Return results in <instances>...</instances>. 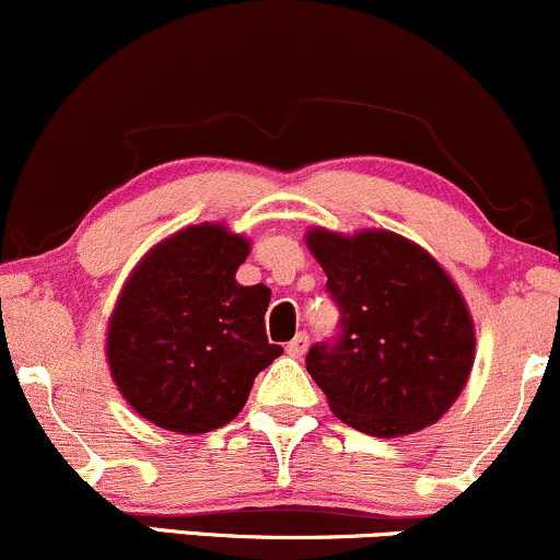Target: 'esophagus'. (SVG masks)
Masks as SVG:
<instances>
[{"mask_svg":"<svg viewBox=\"0 0 560 560\" xmlns=\"http://www.w3.org/2000/svg\"><path fill=\"white\" fill-rule=\"evenodd\" d=\"M306 348H308V335H306V332H299V335H295V338L291 340V343L285 346V351L291 353L293 359H301V357H304V353H306Z\"/></svg>","mask_w":560,"mask_h":560,"instance_id":"1","label":"esophagus"}]
</instances>
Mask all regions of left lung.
I'll list each match as a JSON object with an SVG mask.
<instances>
[{"label":"left lung","mask_w":560,"mask_h":560,"mask_svg":"<svg viewBox=\"0 0 560 560\" xmlns=\"http://www.w3.org/2000/svg\"><path fill=\"white\" fill-rule=\"evenodd\" d=\"M306 246L340 308L338 340L306 353L335 417L385 440L435 424L462 396L477 346L451 275L393 230L312 228Z\"/></svg>","instance_id":"obj_1"}]
</instances>
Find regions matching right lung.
<instances>
[{"mask_svg":"<svg viewBox=\"0 0 560 560\" xmlns=\"http://www.w3.org/2000/svg\"><path fill=\"white\" fill-rule=\"evenodd\" d=\"M248 252L225 222H201L149 248L125 280L104 353L138 417L177 435L220 430L280 357L265 330L272 291L235 280Z\"/></svg>","mask_w":560,"mask_h":560,"instance_id":"add662e5","label":"right lung"}]
</instances>
